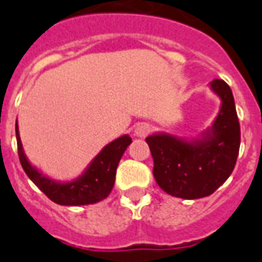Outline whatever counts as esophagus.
Wrapping results in <instances>:
<instances>
[{"mask_svg":"<svg viewBox=\"0 0 262 262\" xmlns=\"http://www.w3.org/2000/svg\"><path fill=\"white\" fill-rule=\"evenodd\" d=\"M150 133V125L147 123H141V124H138L134 129V134L137 135L138 138H145L147 134Z\"/></svg>","mask_w":262,"mask_h":262,"instance_id":"esophagus-1","label":"esophagus"}]
</instances>
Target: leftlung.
I'll list each match as a JSON object with an SVG mask.
<instances>
[{
  "mask_svg": "<svg viewBox=\"0 0 262 262\" xmlns=\"http://www.w3.org/2000/svg\"><path fill=\"white\" fill-rule=\"evenodd\" d=\"M210 90L222 103L212 124L195 138L154 133L146 138L154 160L153 175L164 191L183 200L213 194L234 171L241 127L230 86L214 79Z\"/></svg>",
  "mask_w": 262,
  "mask_h": 262,
  "instance_id": "1",
  "label": "left lung"
}]
</instances>
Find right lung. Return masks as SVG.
Returning a JSON list of instances; mask_svg holds the SVG:
<instances>
[{
    "instance_id": "obj_1",
    "label": "right lung",
    "mask_w": 262,
    "mask_h": 262,
    "mask_svg": "<svg viewBox=\"0 0 262 262\" xmlns=\"http://www.w3.org/2000/svg\"><path fill=\"white\" fill-rule=\"evenodd\" d=\"M16 139H17L19 159L24 172L45 195L56 204L64 206H82V205L97 204L99 201L105 200L112 191L120 159L123 157L125 149L133 142L131 137L127 134L116 138L115 141L103 146L102 150L91 160L86 169L78 178L61 182L49 178L30 163L21 145L17 120H16Z\"/></svg>"
}]
</instances>
